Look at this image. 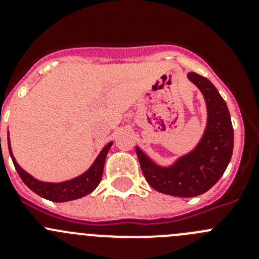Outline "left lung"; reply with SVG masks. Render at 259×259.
<instances>
[{"mask_svg": "<svg viewBox=\"0 0 259 259\" xmlns=\"http://www.w3.org/2000/svg\"><path fill=\"white\" fill-rule=\"evenodd\" d=\"M189 80L200 88L207 106V125L198 145L172 166L159 167L136 148L146 182L155 191L176 197H194L221 179L232 157L233 128L228 107L212 83L196 72Z\"/></svg>", "mask_w": 259, "mask_h": 259, "instance_id": "1", "label": "left lung"}]
</instances>
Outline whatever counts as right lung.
Returning a JSON list of instances; mask_svg holds the SVG:
<instances>
[{
	"label": "right lung",
	"instance_id": "right-lung-1",
	"mask_svg": "<svg viewBox=\"0 0 259 259\" xmlns=\"http://www.w3.org/2000/svg\"><path fill=\"white\" fill-rule=\"evenodd\" d=\"M111 144L113 143H109L105 146L104 149L101 150V153L98 154V157L96 158V161L93 162V164L87 172H84L83 175L77 176L75 179L67 180V182L63 183L38 182V180H36L35 178H32L28 172H26V171L23 170L22 167L17 163L13 153H11L10 141H9V150H10L11 159H13V163L14 166H15V168H17L18 174H19L20 179L23 180V183H24L31 191L37 193L41 197L47 198V200L54 201V202H65V201L81 198L84 197V196H87V194L91 193L92 191H95L96 187H97V185L100 184V182H101L102 172H104L105 159H106V154L107 152H109Z\"/></svg>",
	"mask_w": 259,
	"mask_h": 259
}]
</instances>
